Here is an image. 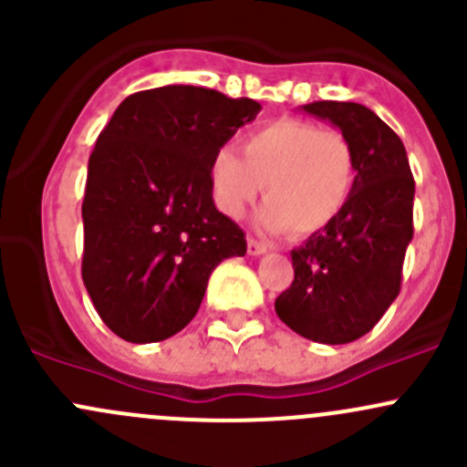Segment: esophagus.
<instances>
[{"label": "esophagus", "instance_id": "34e87169", "mask_svg": "<svg viewBox=\"0 0 467 467\" xmlns=\"http://www.w3.org/2000/svg\"><path fill=\"white\" fill-rule=\"evenodd\" d=\"M266 242H260V239L255 237H248V255H262V253H266Z\"/></svg>", "mask_w": 467, "mask_h": 467}]
</instances>
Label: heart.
Here are the masks:
<instances>
[{"label":"heart","instance_id":"1","mask_svg":"<svg viewBox=\"0 0 467 467\" xmlns=\"http://www.w3.org/2000/svg\"><path fill=\"white\" fill-rule=\"evenodd\" d=\"M357 181L350 140L300 119H275L242 140V155L221 146L210 162V194L239 216L264 190L262 228L312 234L341 214Z\"/></svg>","mask_w":467,"mask_h":467}]
</instances>
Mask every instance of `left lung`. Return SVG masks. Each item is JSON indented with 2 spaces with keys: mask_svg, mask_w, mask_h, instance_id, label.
Segmentation results:
<instances>
[{
  "mask_svg": "<svg viewBox=\"0 0 467 467\" xmlns=\"http://www.w3.org/2000/svg\"><path fill=\"white\" fill-rule=\"evenodd\" d=\"M303 110L350 140L357 181L341 214L291 251L294 282L275 298V312L300 337L341 346L370 332L398 298L416 182L402 140L370 108L314 101Z\"/></svg>",
  "mask_w": 467,
  "mask_h": 467,
  "instance_id": "left-lung-1",
  "label": "left lung"
}]
</instances>
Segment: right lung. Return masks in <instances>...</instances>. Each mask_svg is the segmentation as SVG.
<instances>
[{
  "label": "right lung",
  "instance_id": "1",
  "mask_svg": "<svg viewBox=\"0 0 467 467\" xmlns=\"http://www.w3.org/2000/svg\"><path fill=\"white\" fill-rule=\"evenodd\" d=\"M262 106L210 88L126 97L99 133L83 196L81 275L101 321L155 343L196 317L212 271L246 255L210 194V162Z\"/></svg>",
  "mask_w": 467,
  "mask_h": 467
}]
</instances>
